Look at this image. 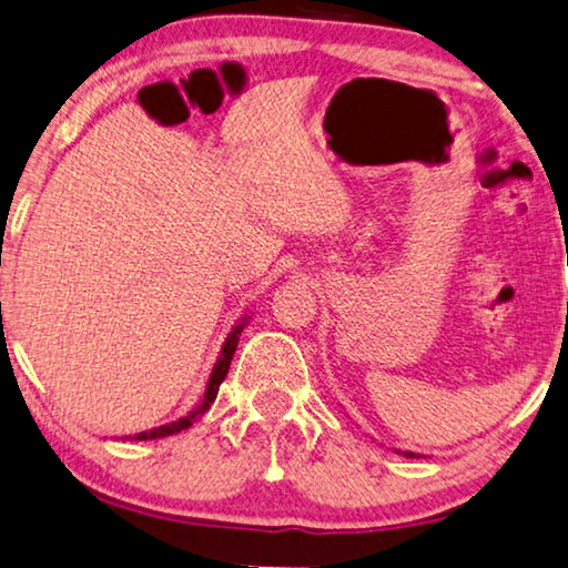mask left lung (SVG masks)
Listing matches in <instances>:
<instances>
[{"label":"left lung","mask_w":568,"mask_h":568,"mask_svg":"<svg viewBox=\"0 0 568 568\" xmlns=\"http://www.w3.org/2000/svg\"><path fill=\"white\" fill-rule=\"evenodd\" d=\"M399 455H404V457H419V455H414V453H402V449H397Z\"/></svg>","instance_id":"obj_1"}]
</instances>
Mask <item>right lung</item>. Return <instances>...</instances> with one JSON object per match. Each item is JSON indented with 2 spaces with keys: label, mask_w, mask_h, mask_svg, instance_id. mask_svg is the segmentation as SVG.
Here are the masks:
<instances>
[{
  "label": "right lung",
  "mask_w": 568,
  "mask_h": 568,
  "mask_svg": "<svg viewBox=\"0 0 568 568\" xmlns=\"http://www.w3.org/2000/svg\"><path fill=\"white\" fill-rule=\"evenodd\" d=\"M247 323H250V316L240 318L237 326H232V331L227 333V338H224L222 351H220V356H217V364H214L212 374H210V382H206L204 397H202V402L196 404V407H194L192 412L184 414V417H179L176 422H169V425H161V427H154V429L139 432V435H129V437H123V439H129V443H146V439H161V437L176 435V432H182V429H189V427H192L194 422L200 419L202 414L212 407L214 399H217L220 384L224 382V376H227V372H230L232 356H235L237 344H240V336H242V331H245Z\"/></svg>",
  "instance_id": "right-lung-1"
}]
</instances>
